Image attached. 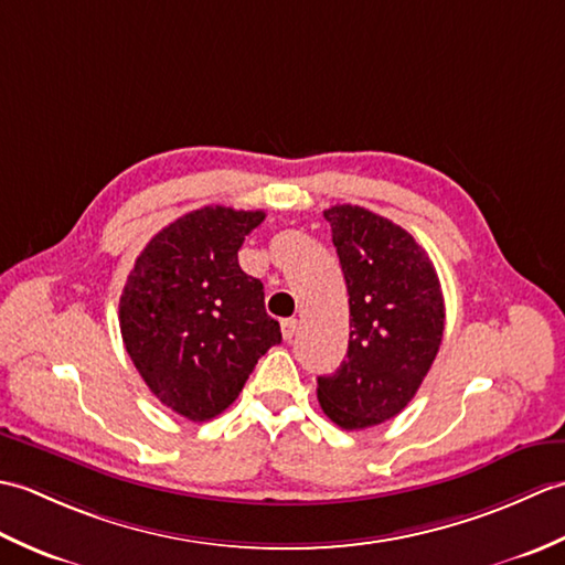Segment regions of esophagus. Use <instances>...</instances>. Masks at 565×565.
Returning a JSON list of instances; mask_svg holds the SVG:
<instances>
[{"label": "esophagus", "mask_w": 565, "mask_h": 565, "mask_svg": "<svg viewBox=\"0 0 565 565\" xmlns=\"http://www.w3.org/2000/svg\"><path fill=\"white\" fill-rule=\"evenodd\" d=\"M296 332H298V320L296 318L281 320V334H284L286 342H291L296 338Z\"/></svg>", "instance_id": "obj_1"}]
</instances>
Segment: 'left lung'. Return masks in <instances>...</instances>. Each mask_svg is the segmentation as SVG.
<instances>
[{"mask_svg": "<svg viewBox=\"0 0 565 565\" xmlns=\"http://www.w3.org/2000/svg\"><path fill=\"white\" fill-rule=\"evenodd\" d=\"M350 294V347L318 401L334 425L386 423L415 398L439 352L444 296L427 252L401 225L342 203L326 213Z\"/></svg>", "mask_w": 565, "mask_h": 565, "instance_id": "left-lung-1", "label": "left lung"}]
</instances>
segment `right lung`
Returning <instances> with one entry per match:
<instances>
[{
  "label": "right lung",
  "instance_id": "add662e5",
  "mask_svg": "<svg viewBox=\"0 0 565 565\" xmlns=\"http://www.w3.org/2000/svg\"><path fill=\"white\" fill-rule=\"evenodd\" d=\"M262 211L203 206L154 235L118 303L128 356L152 395L191 423L221 415L281 342L264 286L237 264Z\"/></svg>",
  "mask_w": 565,
  "mask_h": 565
}]
</instances>
